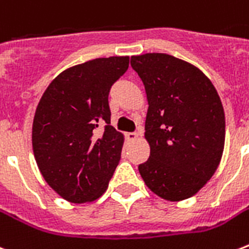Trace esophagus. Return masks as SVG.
Here are the masks:
<instances>
[{"label":"esophagus","instance_id":"esophagus-1","mask_svg":"<svg viewBox=\"0 0 249 249\" xmlns=\"http://www.w3.org/2000/svg\"><path fill=\"white\" fill-rule=\"evenodd\" d=\"M126 138L129 141H134L138 138V133H126Z\"/></svg>","mask_w":249,"mask_h":249}]
</instances>
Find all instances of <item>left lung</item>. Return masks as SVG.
<instances>
[{"instance_id":"1","label":"left lung","mask_w":249,"mask_h":249,"mask_svg":"<svg viewBox=\"0 0 249 249\" xmlns=\"http://www.w3.org/2000/svg\"><path fill=\"white\" fill-rule=\"evenodd\" d=\"M147 96L145 138L150 157L138 171L151 192L167 201L196 195L219 166L225 111L210 79L166 53L132 56Z\"/></svg>"}]
</instances>
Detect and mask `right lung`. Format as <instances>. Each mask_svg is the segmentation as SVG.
Returning a JSON list of instances; mask_svg holds the SVG:
<instances>
[{
    "label": "right lung",
    "mask_w": 249,
    "mask_h": 249,
    "mask_svg": "<svg viewBox=\"0 0 249 249\" xmlns=\"http://www.w3.org/2000/svg\"><path fill=\"white\" fill-rule=\"evenodd\" d=\"M128 66V56L71 66L49 83L37 104L36 163L49 187L69 202L99 198L120 162L124 136L111 125L108 95Z\"/></svg>",
    "instance_id": "right-lung-1"
}]
</instances>
